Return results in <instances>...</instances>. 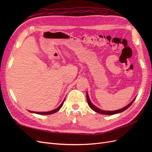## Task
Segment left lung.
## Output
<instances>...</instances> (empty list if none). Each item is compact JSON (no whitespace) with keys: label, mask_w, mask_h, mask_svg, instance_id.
Instances as JSON below:
<instances>
[{"label":"left lung","mask_w":152,"mask_h":152,"mask_svg":"<svg viewBox=\"0 0 152 152\" xmlns=\"http://www.w3.org/2000/svg\"><path fill=\"white\" fill-rule=\"evenodd\" d=\"M86 97H87V103H88V104H89V107L93 110H94V112H97V113H101V114H104V115H113V114H117V113H121V112H124V111H125L126 110H127L129 107H130V106L132 104V103L134 102V101L135 100V99H136V98L133 99L132 102L129 104H127L126 107H124L123 108H121V109H120V110H115V111H105V110H101V109H99L98 108H97L96 107V106H94L93 103H92L91 102V101H90V99H89V96H88V93H87V92L86 93Z\"/></svg>","instance_id":"obj_1"}]
</instances>
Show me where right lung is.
<instances>
[{"label":"right lung","instance_id":"right-lung-1","mask_svg":"<svg viewBox=\"0 0 152 152\" xmlns=\"http://www.w3.org/2000/svg\"><path fill=\"white\" fill-rule=\"evenodd\" d=\"M64 102H65V100H63V102H62V103L60 104V106H59V107H58L57 108H56L55 110H52V111L46 112H32V111H29V112H31V113L39 114V115H50V114H53V113H54L55 112H58V110L62 107V106H63V103H64Z\"/></svg>","mask_w":152,"mask_h":152}]
</instances>
